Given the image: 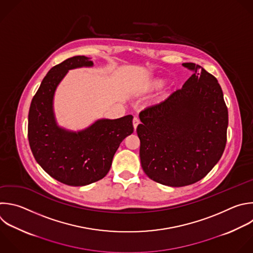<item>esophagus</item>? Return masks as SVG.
I'll return each instance as SVG.
<instances>
[{
  "label": "esophagus",
  "instance_id": "1",
  "mask_svg": "<svg viewBox=\"0 0 253 253\" xmlns=\"http://www.w3.org/2000/svg\"><path fill=\"white\" fill-rule=\"evenodd\" d=\"M139 123H140L139 119H138L137 117H134V119H133V126H134V129H135V130L137 129V126L139 125Z\"/></svg>",
  "mask_w": 253,
  "mask_h": 253
}]
</instances>
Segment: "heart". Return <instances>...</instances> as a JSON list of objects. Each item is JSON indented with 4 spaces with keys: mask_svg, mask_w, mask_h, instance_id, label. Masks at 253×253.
Instances as JSON below:
<instances>
[{
    "mask_svg": "<svg viewBox=\"0 0 253 253\" xmlns=\"http://www.w3.org/2000/svg\"><path fill=\"white\" fill-rule=\"evenodd\" d=\"M164 84V80L161 78H156L154 79L150 84H149V88H158L161 87Z\"/></svg>",
    "mask_w": 253,
    "mask_h": 253,
    "instance_id": "1",
    "label": "heart"
}]
</instances>
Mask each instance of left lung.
Segmentation results:
<instances>
[{"instance_id":"1","label":"left lung","mask_w":253,"mask_h":253,"mask_svg":"<svg viewBox=\"0 0 253 253\" xmlns=\"http://www.w3.org/2000/svg\"><path fill=\"white\" fill-rule=\"evenodd\" d=\"M183 87L141 111L137 127L143 171L153 181L185 187L205 178L226 144L228 111L216 78L201 65Z\"/></svg>"}]
</instances>
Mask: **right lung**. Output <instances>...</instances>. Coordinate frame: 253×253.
Returning <instances> with one entry per match:
<instances>
[{"mask_svg":"<svg viewBox=\"0 0 253 253\" xmlns=\"http://www.w3.org/2000/svg\"><path fill=\"white\" fill-rule=\"evenodd\" d=\"M92 65L89 57L77 55L53 66L42 79L29 111L28 138L36 161L50 177L72 187L104 178L120 143L134 130L132 115L99 119L78 132L57 125L53 112L57 85L69 69Z\"/></svg>","mask_w":253,"mask_h":253,"instance_id":"obj_1","label":"right lung"}]
</instances>
